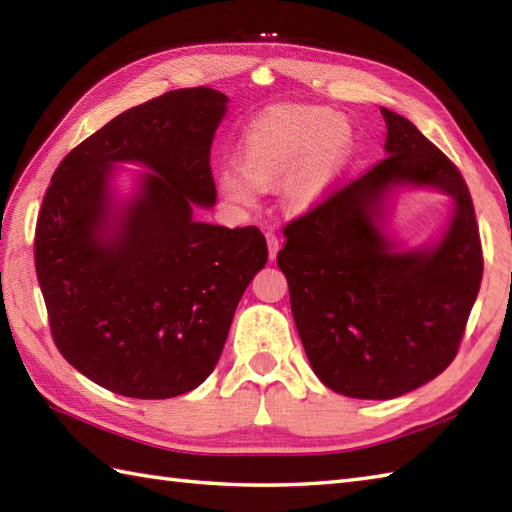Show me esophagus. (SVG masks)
Masks as SVG:
<instances>
[{"label": "esophagus", "mask_w": 512, "mask_h": 512, "mask_svg": "<svg viewBox=\"0 0 512 512\" xmlns=\"http://www.w3.org/2000/svg\"><path fill=\"white\" fill-rule=\"evenodd\" d=\"M266 242H268V257H270V262H273V259H277V253H279V248H281L279 237L275 235V231H268L266 233Z\"/></svg>", "instance_id": "34e87169"}]
</instances>
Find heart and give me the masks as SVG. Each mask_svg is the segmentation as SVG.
I'll return each instance as SVG.
<instances>
[{
	"mask_svg": "<svg viewBox=\"0 0 512 512\" xmlns=\"http://www.w3.org/2000/svg\"><path fill=\"white\" fill-rule=\"evenodd\" d=\"M350 118L319 105H275L246 125L237 162L217 169V189L237 209H253L262 189L279 182V198L292 215L317 209L354 154Z\"/></svg>",
	"mask_w": 512,
	"mask_h": 512,
	"instance_id": "heart-1",
	"label": "heart"
}]
</instances>
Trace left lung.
<instances>
[{"label":"left lung","instance_id":"left-lung-1","mask_svg":"<svg viewBox=\"0 0 512 512\" xmlns=\"http://www.w3.org/2000/svg\"><path fill=\"white\" fill-rule=\"evenodd\" d=\"M380 114L387 158L290 222L277 255L314 374L363 400L398 398L451 365L484 268L460 171L405 116ZM402 188H436L454 200L436 243L400 249L386 233L390 198Z\"/></svg>","mask_w":512,"mask_h":512}]
</instances>
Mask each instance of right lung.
Here are the masks:
<instances>
[{"instance_id":"right-lung-1","label":"right lung","mask_w":512,"mask_h":512,"mask_svg":"<svg viewBox=\"0 0 512 512\" xmlns=\"http://www.w3.org/2000/svg\"><path fill=\"white\" fill-rule=\"evenodd\" d=\"M226 107L211 88L136 105L74 147L43 198L35 266L52 339L114 394L160 400L202 385L266 266L259 228L193 217L217 198L209 156ZM118 164L148 169L125 196Z\"/></svg>"}]
</instances>
